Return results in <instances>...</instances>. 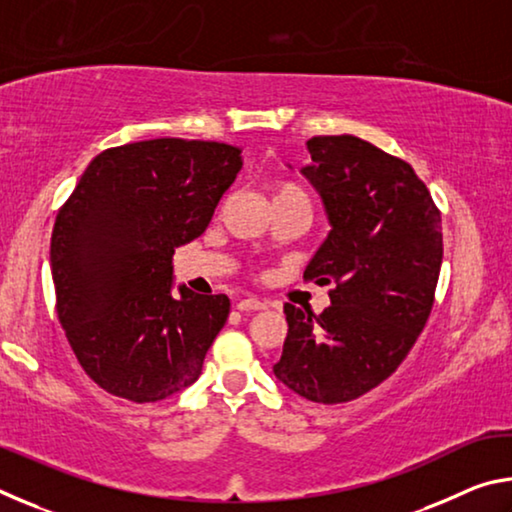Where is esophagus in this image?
<instances>
[{"label":"esophagus","instance_id":"1","mask_svg":"<svg viewBox=\"0 0 512 512\" xmlns=\"http://www.w3.org/2000/svg\"><path fill=\"white\" fill-rule=\"evenodd\" d=\"M237 309H239V311L266 309V302H264V300H257V298H246V300H239V302H237Z\"/></svg>","mask_w":512,"mask_h":512}]
</instances>
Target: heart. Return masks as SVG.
I'll return each mask as SVG.
<instances>
[{
    "instance_id": "1",
    "label": "heart",
    "mask_w": 512,
    "mask_h": 512,
    "mask_svg": "<svg viewBox=\"0 0 512 512\" xmlns=\"http://www.w3.org/2000/svg\"><path fill=\"white\" fill-rule=\"evenodd\" d=\"M273 196H280V194H293V192H300V189L296 185L291 183H275L273 187Z\"/></svg>"
}]
</instances>
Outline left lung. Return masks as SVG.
Segmentation results:
<instances>
[{
    "label": "left lung",
    "instance_id": "1",
    "mask_svg": "<svg viewBox=\"0 0 512 512\" xmlns=\"http://www.w3.org/2000/svg\"><path fill=\"white\" fill-rule=\"evenodd\" d=\"M302 167L329 223L305 268L334 284L314 316L284 305L287 339L273 375L318 404L357 400L391 377L431 314L443 228L411 164L354 135L311 137ZM291 167V164H289Z\"/></svg>",
    "mask_w": 512,
    "mask_h": 512
}]
</instances>
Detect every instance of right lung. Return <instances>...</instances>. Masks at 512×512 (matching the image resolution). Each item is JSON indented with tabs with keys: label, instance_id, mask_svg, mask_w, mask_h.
<instances>
[{
	"label": "right lung",
	"instance_id": "add662e5",
	"mask_svg": "<svg viewBox=\"0 0 512 512\" xmlns=\"http://www.w3.org/2000/svg\"><path fill=\"white\" fill-rule=\"evenodd\" d=\"M221 142L124 144L94 158L51 232L56 311L88 377L124 400L192 386L230 314L228 296H173V253L201 237L241 169Z\"/></svg>",
	"mask_w": 512,
	"mask_h": 512
}]
</instances>
